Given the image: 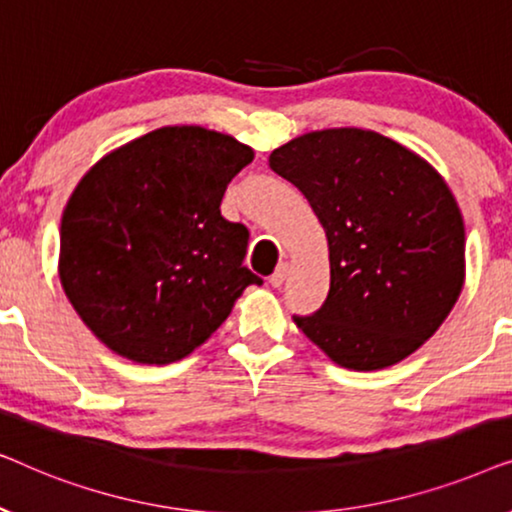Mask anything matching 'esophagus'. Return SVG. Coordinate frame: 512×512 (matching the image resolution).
<instances>
[{"instance_id": "34e87169", "label": "esophagus", "mask_w": 512, "mask_h": 512, "mask_svg": "<svg viewBox=\"0 0 512 512\" xmlns=\"http://www.w3.org/2000/svg\"><path fill=\"white\" fill-rule=\"evenodd\" d=\"M286 275H289V265L282 263V265H279V268L270 275V284L275 286V289H279V286H282V284L286 282Z\"/></svg>"}]
</instances>
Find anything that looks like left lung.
<instances>
[{
  "instance_id": "obj_1",
  "label": "left lung",
  "mask_w": 512,
  "mask_h": 512,
  "mask_svg": "<svg viewBox=\"0 0 512 512\" xmlns=\"http://www.w3.org/2000/svg\"><path fill=\"white\" fill-rule=\"evenodd\" d=\"M328 237L324 305L293 317L338 366L380 370L424 345L464 286L457 200L429 163L373 130L307 132L270 153Z\"/></svg>"
}]
</instances>
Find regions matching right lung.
<instances>
[{
    "label": "right lung",
    "instance_id": "right-lung-1",
    "mask_svg": "<svg viewBox=\"0 0 512 512\" xmlns=\"http://www.w3.org/2000/svg\"><path fill=\"white\" fill-rule=\"evenodd\" d=\"M254 151L230 135L174 125L104 156L60 223V282L111 352L172 363L200 347L249 284V230L221 216Z\"/></svg>",
    "mask_w": 512,
    "mask_h": 512
}]
</instances>
